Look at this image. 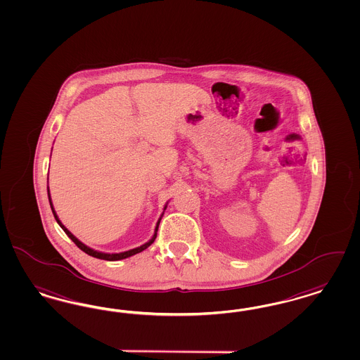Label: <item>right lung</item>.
<instances>
[{
	"instance_id": "obj_1",
	"label": "right lung",
	"mask_w": 360,
	"mask_h": 360,
	"mask_svg": "<svg viewBox=\"0 0 360 360\" xmlns=\"http://www.w3.org/2000/svg\"><path fill=\"white\" fill-rule=\"evenodd\" d=\"M48 198H49V204H51V208H52V212L54 214V219H56V221L58 223V226H61L63 229H64V232L67 233L68 236H69V239L72 240L79 248H80L81 251H84L85 253H88V255H91V256H94V257H97V259H103V260H109V262H116V260H121V259H127V257H129V256H134L136 253L141 252V251H144V250H147L148 247L155 241L156 239V236H158V229H159V224H160L161 217H162V214L164 212L161 213L160 219L158 220V224H156V228H155V233H153V236H152V239L147 241L146 244H143V245H140V247H137V248H134V250H129V251H125V252L120 253H105V252H100V251H96V250H92V248H89L88 245H85L84 243H81L80 240L77 239L70 231H68L67 226H64L61 221H60V219H58V216H57V213L54 211L53 204H52V200H51V193H49V186H48ZM167 210V204H165V207H164V211Z\"/></svg>"
}]
</instances>
